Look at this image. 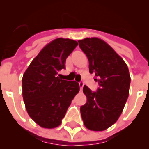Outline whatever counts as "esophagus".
I'll return each instance as SVG.
<instances>
[{
    "label": "esophagus",
    "mask_w": 149,
    "mask_h": 149,
    "mask_svg": "<svg viewBox=\"0 0 149 149\" xmlns=\"http://www.w3.org/2000/svg\"><path fill=\"white\" fill-rule=\"evenodd\" d=\"M84 84L83 81H81V82H79V86H80V88L82 90L84 87Z\"/></svg>",
    "instance_id": "esophagus-1"
}]
</instances>
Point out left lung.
Returning <instances> with one entry per match:
<instances>
[{
  "label": "left lung",
  "instance_id": "obj_1",
  "mask_svg": "<svg viewBox=\"0 0 149 149\" xmlns=\"http://www.w3.org/2000/svg\"><path fill=\"white\" fill-rule=\"evenodd\" d=\"M89 60V71L95 74L100 87L93 92L84 85L87 102L81 107L87 129L102 131L115 123L121 114L129 96L130 76L121 57L104 40L87 38L78 40Z\"/></svg>",
  "mask_w": 149,
  "mask_h": 149
}]
</instances>
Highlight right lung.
<instances>
[{
  "label": "right lung",
  "mask_w": 149,
  "mask_h": 149,
  "mask_svg": "<svg viewBox=\"0 0 149 149\" xmlns=\"http://www.w3.org/2000/svg\"><path fill=\"white\" fill-rule=\"evenodd\" d=\"M77 46L68 38H57L45 46L33 59L22 77V96L28 114L41 127H57L72 100L79 92L75 81L59 74L65 60Z\"/></svg>",
  "instance_id": "1"
}]
</instances>
